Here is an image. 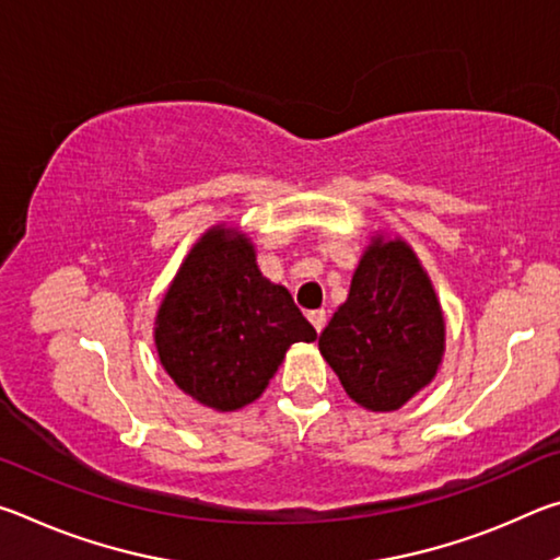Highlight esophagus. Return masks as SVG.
<instances>
[{
    "mask_svg": "<svg viewBox=\"0 0 560 560\" xmlns=\"http://www.w3.org/2000/svg\"><path fill=\"white\" fill-rule=\"evenodd\" d=\"M308 320H311V326L316 328V334H320V330L326 328V320H328V316H326V311H324V308H318V311H311V314H308Z\"/></svg>",
    "mask_w": 560,
    "mask_h": 560,
    "instance_id": "esophagus-1",
    "label": "esophagus"
}]
</instances>
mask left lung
<instances>
[{
    "instance_id": "left-lung-1",
    "label": "left lung",
    "mask_w": 560,
    "mask_h": 560,
    "mask_svg": "<svg viewBox=\"0 0 560 560\" xmlns=\"http://www.w3.org/2000/svg\"><path fill=\"white\" fill-rule=\"evenodd\" d=\"M318 348L358 405L390 412L428 385L444 350V320L428 273L405 242L375 240L348 301Z\"/></svg>"
}]
</instances>
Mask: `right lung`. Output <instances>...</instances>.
Instances as JSON below:
<instances>
[{
    "label": "right lung",
    "instance_id": "obj_1",
    "mask_svg": "<svg viewBox=\"0 0 560 560\" xmlns=\"http://www.w3.org/2000/svg\"><path fill=\"white\" fill-rule=\"evenodd\" d=\"M316 340L291 293L261 277L254 246L207 232L158 311L160 363L179 390L214 410L257 400L291 343Z\"/></svg>",
    "mask_w": 560,
    "mask_h": 560
}]
</instances>
